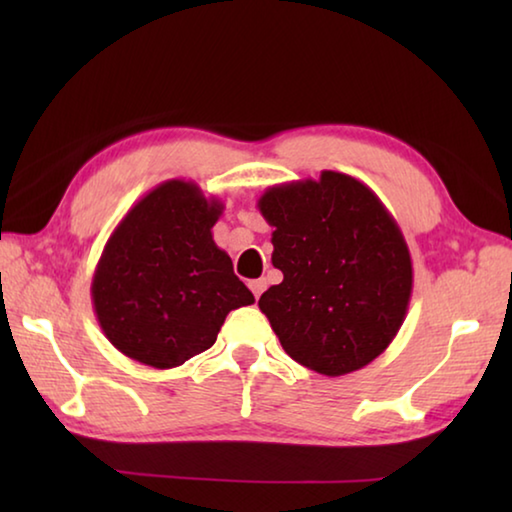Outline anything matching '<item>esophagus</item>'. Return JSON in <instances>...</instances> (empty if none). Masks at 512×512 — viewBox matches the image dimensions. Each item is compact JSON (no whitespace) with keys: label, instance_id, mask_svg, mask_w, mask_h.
Here are the masks:
<instances>
[{"label":"esophagus","instance_id":"esophagus-1","mask_svg":"<svg viewBox=\"0 0 512 512\" xmlns=\"http://www.w3.org/2000/svg\"><path fill=\"white\" fill-rule=\"evenodd\" d=\"M248 287H250V291L255 293V298H259V296H262V291L266 289V280H262V277H259V280H253V282H250Z\"/></svg>","mask_w":512,"mask_h":512}]
</instances>
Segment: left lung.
Returning a JSON list of instances; mask_svg holds the SVG:
<instances>
[{"label": "left lung", "instance_id": "obj_1", "mask_svg": "<svg viewBox=\"0 0 512 512\" xmlns=\"http://www.w3.org/2000/svg\"><path fill=\"white\" fill-rule=\"evenodd\" d=\"M284 280L259 298L284 352L327 377L375 361L400 332L413 264L400 225L361 180L323 171L259 196Z\"/></svg>", "mask_w": 512, "mask_h": 512}]
</instances>
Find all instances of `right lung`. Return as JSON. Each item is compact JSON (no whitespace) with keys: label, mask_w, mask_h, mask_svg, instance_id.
I'll return each mask as SVG.
<instances>
[{"label":"right lung","mask_w":512,"mask_h":512,"mask_svg":"<svg viewBox=\"0 0 512 512\" xmlns=\"http://www.w3.org/2000/svg\"><path fill=\"white\" fill-rule=\"evenodd\" d=\"M223 214L192 180H164L112 232L92 275L106 339L151 368H176L212 348L225 316L255 298L214 244Z\"/></svg>","instance_id":"1"}]
</instances>
